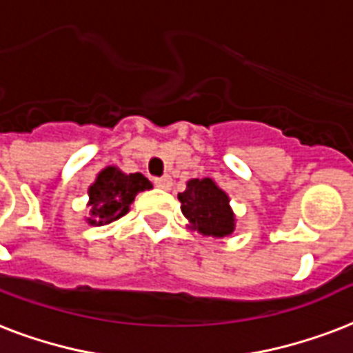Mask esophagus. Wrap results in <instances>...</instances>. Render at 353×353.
Returning a JSON list of instances; mask_svg holds the SVG:
<instances>
[{"label":"esophagus","mask_w":353,"mask_h":353,"mask_svg":"<svg viewBox=\"0 0 353 353\" xmlns=\"http://www.w3.org/2000/svg\"><path fill=\"white\" fill-rule=\"evenodd\" d=\"M155 185H157L159 188H163V190H170V188H172V177L170 176L159 177V179H155Z\"/></svg>","instance_id":"obj_1"}]
</instances>
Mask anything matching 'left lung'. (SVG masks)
Returning <instances> with one entry per match:
<instances>
[{"mask_svg": "<svg viewBox=\"0 0 353 353\" xmlns=\"http://www.w3.org/2000/svg\"><path fill=\"white\" fill-rule=\"evenodd\" d=\"M188 230L203 236L224 239L235 231V212L230 205V196L211 177L188 179L187 188L177 194Z\"/></svg>", "mask_w": 353, "mask_h": 353, "instance_id": "1", "label": "left lung"}]
</instances>
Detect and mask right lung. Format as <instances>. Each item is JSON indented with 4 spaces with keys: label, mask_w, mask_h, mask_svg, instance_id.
Returning a JSON list of instances; mask_svg holds the SVG:
<instances>
[{
    "label": "right lung",
    "mask_w": 353,
    "mask_h": 353,
    "mask_svg": "<svg viewBox=\"0 0 353 353\" xmlns=\"http://www.w3.org/2000/svg\"><path fill=\"white\" fill-rule=\"evenodd\" d=\"M153 185L141 172L125 174L118 166H105L88 187L87 224L103 225L129 211L134 196L150 190Z\"/></svg>",
    "instance_id": "obj_1"
}]
</instances>
